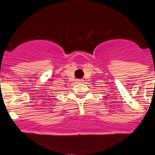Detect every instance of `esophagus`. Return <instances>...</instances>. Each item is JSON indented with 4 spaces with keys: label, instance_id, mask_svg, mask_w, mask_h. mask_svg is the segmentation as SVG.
<instances>
[{
    "label": "esophagus",
    "instance_id": "esophagus-1",
    "mask_svg": "<svg viewBox=\"0 0 155 155\" xmlns=\"http://www.w3.org/2000/svg\"><path fill=\"white\" fill-rule=\"evenodd\" d=\"M76 81L77 83H81V82H83V80H82V79H77V80H76Z\"/></svg>",
    "mask_w": 155,
    "mask_h": 155
}]
</instances>
